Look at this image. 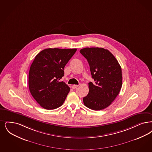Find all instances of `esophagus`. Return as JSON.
<instances>
[{
  "instance_id": "obj_1",
  "label": "esophagus",
  "mask_w": 152,
  "mask_h": 152,
  "mask_svg": "<svg viewBox=\"0 0 152 152\" xmlns=\"http://www.w3.org/2000/svg\"><path fill=\"white\" fill-rule=\"evenodd\" d=\"M78 86H79V85H72V89H76V88H77V87H78Z\"/></svg>"
}]
</instances>
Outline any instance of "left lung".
I'll use <instances>...</instances> for the list:
<instances>
[{"mask_svg": "<svg viewBox=\"0 0 152 152\" xmlns=\"http://www.w3.org/2000/svg\"><path fill=\"white\" fill-rule=\"evenodd\" d=\"M80 53L88 61L94 79V83H89V93L83 98L84 104L93 110L104 109L114 101L121 89V67L108 50L86 48Z\"/></svg>", "mask_w": 152, "mask_h": 152, "instance_id": "8db88e82", "label": "left lung"}]
</instances>
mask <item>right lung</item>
I'll return each instance as SVG.
<instances>
[{
	"instance_id": "1",
	"label": "right lung",
	"mask_w": 152,
	"mask_h": 152,
	"mask_svg": "<svg viewBox=\"0 0 152 152\" xmlns=\"http://www.w3.org/2000/svg\"><path fill=\"white\" fill-rule=\"evenodd\" d=\"M77 49H46L37 55L29 72L31 94L43 108L55 109L64 103L70 88L63 81L64 68Z\"/></svg>"
}]
</instances>
